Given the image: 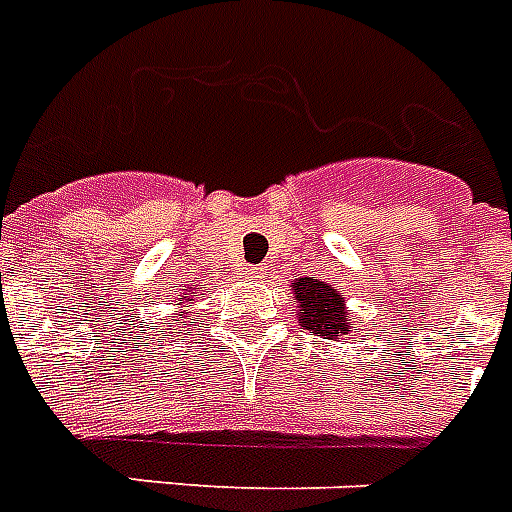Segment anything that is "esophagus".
<instances>
[{
    "instance_id": "1",
    "label": "esophagus",
    "mask_w": 512,
    "mask_h": 512,
    "mask_svg": "<svg viewBox=\"0 0 512 512\" xmlns=\"http://www.w3.org/2000/svg\"><path fill=\"white\" fill-rule=\"evenodd\" d=\"M242 276L247 281H260V278H265V268H260V265H244Z\"/></svg>"
}]
</instances>
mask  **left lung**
I'll list each match as a JSON object with an SVG mask.
<instances>
[{"label":"left lung","mask_w":512,"mask_h":512,"mask_svg":"<svg viewBox=\"0 0 512 512\" xmlns=\"http://www.w3.org/2000/svg\"><path fill=\"white\" fill-rule=\"evenodd\" d=\"M292 289L299 302L297 321L310 334L336 339L350 331L352 323H347L350 313L344 310V297L334 286L323 284L318 278H299Z\"/></svg>","instance_id":"1"}]
</instances>
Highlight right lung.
<instances>
[{
	"label": "right lung",
	"instance_id": "add662e5",
	"mask_svg": "<svg viewBox=\"0 0 512 512\" xmlns=\"http://www.w3.org/2000/svg\"><path fill=\"white\" fill-rule=\"evenodd\" d=\"M194 297H197V294H194Z\"/></svg>",
	"mask_w": 512,
	"mask_h": 512
}]
</instances>
